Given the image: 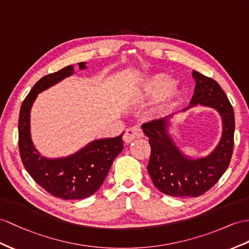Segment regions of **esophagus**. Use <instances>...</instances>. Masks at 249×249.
Returning a JSON list of instances; mask_svg holds the SVG:
<instances>
[{
	"label": "esophagus",
	"instance_id": "1",
	"mask_svg": "<svg viewBox=\"0 0 249 249\" xmlns=\"http://www.w3.org/2000/svg\"><path fill=\"white\" fill-rule=\"evenodd\" d=\"M142 137H143V133L142 129L139 128V126H132V128L125 131L124 135V142L129 143L133 141H135V139H139Z\"/></svg>",
	"mask_w": 249,
	"mask_h": 249
}]
</instances>
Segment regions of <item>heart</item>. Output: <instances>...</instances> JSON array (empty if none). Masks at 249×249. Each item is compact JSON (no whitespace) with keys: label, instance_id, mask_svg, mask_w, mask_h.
<instances>
[{"label":"heart","instance_id":"b5f03b06","mask_svg":"<svg viewBox=\"0 0 249 249\" xmlns=\"http://www.w3.org/2000/svg\"><path fill=\"white\" fill-rule=\"evenodd\" d=\"M128 98L132 105H144L160 99L155 114L165 115L179 105L181 92L174 86V79L170 75L160 72L132 87Z\"/></svg>","mask_w":249,"mask_h":249}]
</instances>
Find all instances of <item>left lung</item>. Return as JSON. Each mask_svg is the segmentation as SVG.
Listing matches in <instances>:
<instances>
[{
  "mask_svg": "<svg viewBox=\"0 0 249 249\" xmlns=\"http://www.w3.org/2000/svg\"><path fill=\"white\" fill-rule=\"evenodd\" d=\"M195 94L185 110L197 105L213 107L223 121L222 138L216 148L206 157L191 160L180 152L168 134L167 117L142 125L149 137L151 156L148 172L153 185L167 196L197 197L216 184L229 166L233 151L234 113L226 94L213 79L193 71Z\"/></svg>",
  "mask_w": 249,
  "mask_h": 249,
  "instance_id": "8db88e82",
  "label": "left lung"
}]
</instances>
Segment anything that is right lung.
I'll return each instance as SVG.
<instances>
[{
	"mask_svg": "<svg viewBox=\"0 0 249 249\" xmlns=\"http://www.w3.org/2000/svg\"><path fill=\"white\" fill-rule=\"evenodd\" d=\"M80 70L86 63H78ZM74 72L71 65L42 77L30 89L21 106L19 116L20 156L34 180L52 196L63 199L89 197L99 189L115 160L124 149L123 134L94 141L77 153L62 159L41 156L30 138V108L39 93L53 87Z\"/></svg>",
	"mask_w": 249,
	"mask_h": 249,
	"instance_id": "obj_1",
	"label": "right lung"
}]
</instances>
